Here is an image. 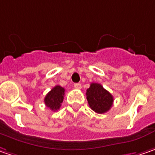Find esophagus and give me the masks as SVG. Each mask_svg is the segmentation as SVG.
Instances as JSON below:
<instances>
[{
    "instance_id": "34e87169",
    "label": "esophagus",
    "mask_w": 155,
    "mask_h": 155,
    "mask_svg": "<svg viewBox=\"0 0 155 155\" xmlns=\"http://www.w3.org/2000/svg\"><path fill=\"white\" fill-rule=\"evenodd\" d=\"M74 87L76 89H81V83H74Z\"/></svg>"
}]
</instances>
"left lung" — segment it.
<instances>
[{
  "mask_svg": "<svg viewBox=\"0 0 155 155\" xmlns=\"http://www.w3.org/2000/svg\"><path fill=\"white\" fill-rule=\"evenodd\" d=\"M87 100L92 110L98 114H104L113 106L114 97L99 83H91L87 89Z\"/></svg>",
  "mask_w": 155,
  "mask_h": 155,
  "instance_id": "1",
  "label": "left lung"
}]
</instances>
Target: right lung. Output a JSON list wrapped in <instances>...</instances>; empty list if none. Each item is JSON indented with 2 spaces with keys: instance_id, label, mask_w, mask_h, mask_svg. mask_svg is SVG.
I'll list each match as a JSON object with an SVG mask.
<instances>
[{
  "instance_id": "obj_1",
  "label": "right lung",
  "mask_w": 155,
  "mask_h": 155,
  "mask_svg": "<svg viewBox=\"0 0 155 155\" xmlns=\"http://www.w3.org/2000/svg\"><path fill=\"white\" fill-rule=\"evenodd\" d=\"M64 94V88L61 86H55L45 96L44 99L45 105L52 111H57L58 109H60L61 103L63 101Z\"/></svg>"
}]
</instances>
